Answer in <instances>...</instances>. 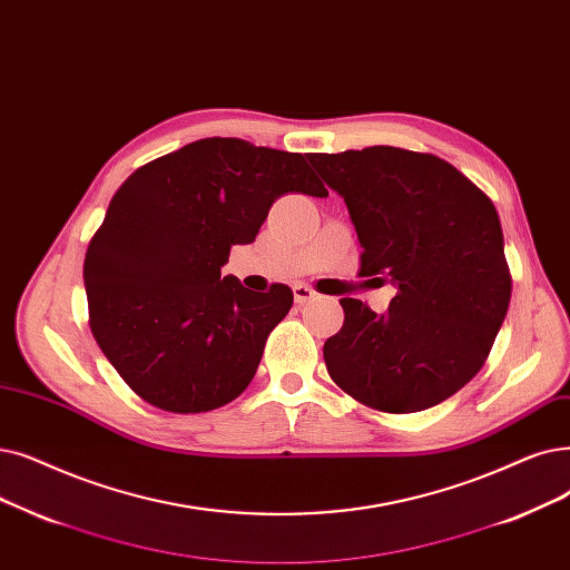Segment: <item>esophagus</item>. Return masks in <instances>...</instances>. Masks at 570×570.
<instances>
[{"label":"esophagus","mask_w":570,"mask_h":570,"mask_svg":"<svg viewBox=\"0 0 570 570\" xmlns=\"http://www.w3.org/2000/svg\"><path fill=\"white\" fill-rule=\"evenodd\" d=\"M293 298H295V303H298V305H305V303L316 298V291L309 288L307 284H295L293 286Z\"/></svg>","instance_id":"1"}]
</instances>
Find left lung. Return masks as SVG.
<instances>
[{
    "label": "left lung",
    "instance_id": "8db88e82",
    "mask_svg": "<svg viewBox=\"0 0 570 570\" xmlns=\"http://www.w3.org/2000/svg\"><path fill=\"white\" fill-rule=\"evenodd\" d=\"M356 228L361 275L395 286L389 312L342 298L326 340L333 382L358 403L407 414L448 401L484 365L512 279L499 212L461 171L399 146L309 154Z\"/></svg>",
    "mask_w": 570,
    "mask_h": 570
}]
</instances>
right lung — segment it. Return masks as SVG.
Here are the masks:
<instances>
[{"label": "right lung", "mask_w": 570, "mask_h": 570, "mask_svg": "<svg viewBox=\"0 0 570 570\" xmlns=\"http://www.w3.org/2000/svg\"><path fill=\"white\" fill-rule=\"evenodd\" d=\"M326 197L303 154L235 137L186 144L135 169L92 235L83 282L90 331L126 384L158 410L209 412L254 380L293 291L224 277L277 197Z\"/></svg>", "instance_id": "1"}]
</instances>
